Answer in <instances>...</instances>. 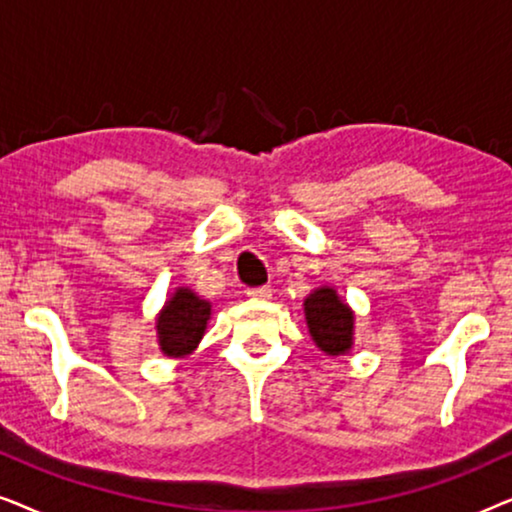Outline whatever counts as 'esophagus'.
<instances>
[{
	"label": "esophagus",
	"mask_w": 512,
	"mask_h": 512,
	"mask_svg": "<svg viewBox=\"0 0 512 512\" xmlns=\"http://www.w3.org/2000/svg\"><path fill=\"white\" fill-rule=\"evenodd\" d=\"M247 296L258 298V300H268L272 296V289L270 286H251V289H247Z\"/></svg>",
	"instance_id": "1"
}]
</instances>
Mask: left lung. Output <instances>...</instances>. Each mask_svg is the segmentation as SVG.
I'll return each instance as SVG.
<instances>
[{
  "label": "left lung",
  "instance_id": "8db88e82",
  "mask_svg": "<svg viewBox=\"0 0 512 512\" xmlns=\"http://www.w3.org/2000/svg\"><path fill=\"white\" fill-rule=\"evenodd\" d=\"M305 319L321 352L338 356L352 347L354 314L333 289H319L307 296Z\"/></svg>",
  "mask_w": 512,
  "mask_h": 512
}]
</instances>
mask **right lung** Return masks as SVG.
<instances>
[{
	"mask_svg": "<svg viewBox=\"0 0 512 512\" xmlns=\"http://www.w3.org/2000/svg\"><path fill=\"white\" fill-rule=\"evenodd\" d=\"M209 314H212V305L207 300H200L188 289H179L167 300L165 310L158 317L160 349L167 356L191 354L205 335Z\"/></svg>",
	"mask_w": 512,
	"mask_h": 512,
	"instance_id": "right-lung-1",
	"label": "right lung"
}]
</instances>
